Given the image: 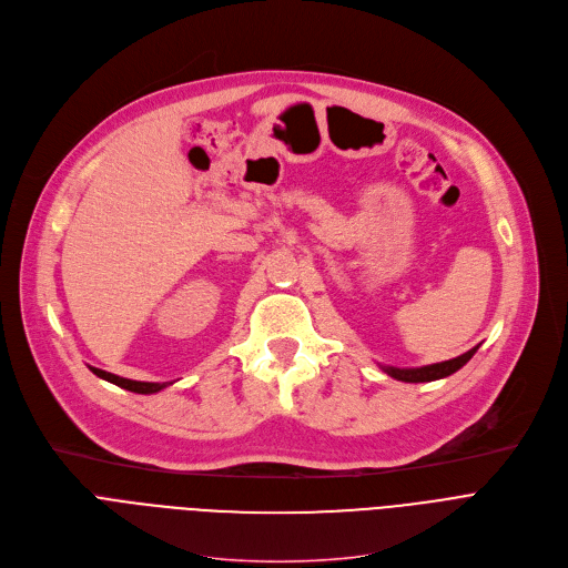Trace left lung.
Returning a JSON list of instances; mask_svg holds the SVG:
<instances>
[{
	"instance_id": "8db88e82",
	"label": "left lung",
	"mask_w": 568,
	"mask_h": 568,
	"mask_svg": "<svg viewBox=\"0 0 568 568\" xmlns=\"http://www.w3.org/2000/svg\"><path fill=\"white\" fill-rule=\"evenodd\" d=\"M479 349L473 347L470 352L457 356V358H449V361H443V363H434V365H425V367H388V365H382V369L393 376V379L397 382H406V384H425V382H436V379H445V376L455 374L457 369H462L473 356L475 352Z\"/></svg>"
}]
</instances>
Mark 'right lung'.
<instances>
[{
	"label": "right lung",
	"mask_w": 568,
	"mask_h": 568,
	"mask_svg": "<svg viewBox=\"0 0 568 568\" xmlns=\"http://www.w3.org/2000/svg\"><path fill=\"white\" fill-rule=\"evenodd\" d=\"M89 369H91L95 376H100V379H104V382H109V384H113V386H119V388H125V390H130V393H139V395H153V393H160V390H164L166 386H171L169 382H166V384L132 382V379H125V376L111 374V372H104V369H98V367H91V365H89Z\"/></svg>",
	"instance_id": "1"
}]
</instances>
